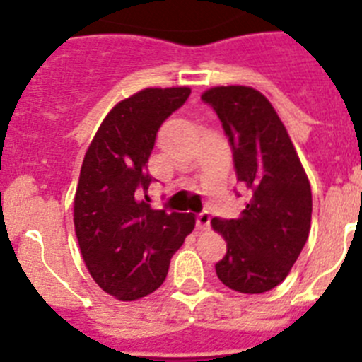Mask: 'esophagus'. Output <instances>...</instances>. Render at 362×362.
Segmentation results:
<instances>
[{
    "label": "esophagus",
    "instance_id": "34e87169",
    "mask_svg": "<svg viewBox=\"0 0 362 362\" xmlns=\"http://www.w3.org/2000/svg\"><path fill=\"white\" fill-rule=\"evenodd\" d=\"M210 219H212V217H210L209 212L197 214V217H196V226H197V230H201V232H203V230H209Z\"/></svg>",
    "mask_w": 362,
    "mask_h": 362
}]
</instances>
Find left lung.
<instances>
[{
  "label": "left lung",
  "instance_id": "obj_1",
  "mask_svg": "<svg viewBox=\"0 0 362 362\" xmlns=\"http://www.w3.org/2000/svg\"><path fill=\"white\" fill-rule=\"evenodd\" d=\"M216 110L246 190L238 219L214 217L226 255L216 264L221 283L241 293H263L288 276L310 233L312 190L283 121L250 86H214L201 95Z\"/></svg>",
  "mask_w": 362,
  "mask_h": 362
}]
</instances>
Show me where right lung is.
Wrapping results in <instances>:
<instances>
[{
  "mask_svg": "<svg viewBox=\"0 0 362 362\" xmlns=\"http://www.w3.org/2000/svg\"><path fill=\"white\" fill-rule=\"evenodd\" d=\"M190 95L188 86L145 88L108 112L86 150L74 197L83 261L119 300L158 290L170 259L196 226L192 214L152 210L148 158L158 130Z\"/></svg>",
  "mask_w": 362,
  "mask_h": 362,
  "instance_id": "1",
  "label": "right lung"
}]
</instances>
